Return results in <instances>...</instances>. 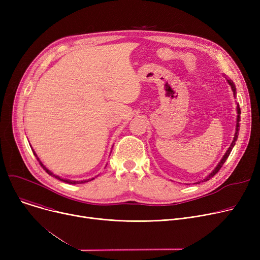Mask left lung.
Listing matches in <instances>:
<instances>
[{
  "instance_id": "1",
  "label": "left lung",
  "mask_w": 260,
  "mask_h": 260,
  "mask_svg": "<svg viewBox=\"0 0 260 260\" xmlns=\"http://www.w3.org/2000/svg\"><path fill=\"white\" fill-rule=\"evenodd\" d=\"M226 81H228V83L231 85V87H232V90H233V92H234V97L236 98V87H235V85H234V83H233V81L232 80H230V79H228L226 78ZM240 107H239V104L237 103V123H236V132H235V135H234V139H233V141H232V144L230 145V147L228 148V151L225 152V154H224V156L222 157V159L220 160V162L218 163L217 165V167L213 170V172L209 175V176H207L206 178H204L203 180H202V182L203 181H208V180H210L213 176H215L218 172H219V170L222 168V166H223V163L225 162V160L228 159V157L230 156V154H231V152H232V149H233V147H234V145H235V142L237 141V138H238V132H239V122H240ZM201 182V181H200ZM199 181L198 182H196V183H200Z\"/></svg>"
}]
</instances>
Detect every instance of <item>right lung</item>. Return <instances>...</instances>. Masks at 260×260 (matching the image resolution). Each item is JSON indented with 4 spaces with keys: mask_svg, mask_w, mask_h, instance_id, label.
<instances>
[{
    "mask_svg": "<svg viewBox=\"0 0 260 260\" xmlns=\"http://www.w3.org/2000/svg\"><path fill=\"white\" fill-rule=\"evenodd\" d=\"M34 155L37 157V159H38V161L40 162V165H41V167H42L43 169H44V171L48 174V175H50V176H52V177H54V178H57V179H59V180H61V181H63V182H66V183H71V184H79V183H84V182H88V181H90V180H92V179H94V178H91V179H88V180H82V181H73V180H68V179H63V178H61V177H59V176H57V175H54L53 173H51L42 162L40 161V159L38 158V156H37V154L34 152Z\"/></svg>",
    "mask_w": 260,
    "mask_h": 260,
    "instance_id": "add662e5",
    "label": "right lung"
}]
</instances>
